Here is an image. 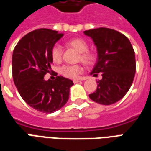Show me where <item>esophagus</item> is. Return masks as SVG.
Returning a JSON list of instances; mask_svg holds the SVG:
<instances>
[{
  "label": "esophagus",
  "mask_w": 151,
  "mask_h": 151,
  "mask_svg": "<svg viewBox=\"0 0 151 151\" xmlns=\"http://www.w3.org/2000/svg\"><path fill=\"white\" fill-rule=\"evenodd\" d=\"M81 82V80L80 79H74L73 80V83H77V82Z\"/></svg>",
  "instance_id": "34e87169"
}]
</instances>
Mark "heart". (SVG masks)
Segmentation results:
<instances>
[{"mask_svg":"<svg viewBox=\"0 0 151 151\" xmlns=\"http://www.w3.org/2000/svg\"><path fill=\"white\" fill-rule=\"evenodd\" d=\"M67 46L73 47L78 52V60H81L86 65H91L95 60V54L92 51L88 49V43L82 38H74L69 40L66 43ZM51 56L54 62L59 63L62 59V48L61 47L56 44L51 50ZM60 73L67 78H77L80 73L83 71L82 65H65L60 68Z\"/></svg>","mask_w":151,"mask_h":151,"instance_id":"heart-1","label":"heart"}]
</instances>
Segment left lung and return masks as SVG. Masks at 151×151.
I'll list each match as a JSON object with an SVG mask.
<instances>
[{
  "label": "left lung",
  "instance_id": "left-lung-1",
  "mask_svg": "<svg viewBox=\"0 0 151 151\" xmlns=\"http://www.w3.org/2000/svg\"><path fill=\"white\" fill-rule=\"evenodd\" d=\"M97 47L98 60L91 74L102 73L97 89L89 95L100 104L116 103L126 95L136 72L135 52L129 39L120 32L106 27L84 31Z\"/></svg>",
  "mask_w": 151,
  "mask_h": 151
}]
</instances>
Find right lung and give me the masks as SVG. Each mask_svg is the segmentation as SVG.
Listing matches in <instances>:
<instances>
[{
  "instance_id": "right-lung-1",
  "label": "right lung",
  "mask_w": 151,
  "mask_h": 151,
  "mask_svg": "<svg viewBox=\"0 0 151 151\" xmlns=\"http://www.w3.org/2000/svg\"><path fill=\"white\" fill-rule=\"evenodd\" d=\"M63 35L46 28L35 30L18 41L13 52V78L19 94L31 108L44 113L62 108L73 85L62 76H56L53 81L44 80L52 63L51 50Z\"/></svg>"
}]
</instances>
